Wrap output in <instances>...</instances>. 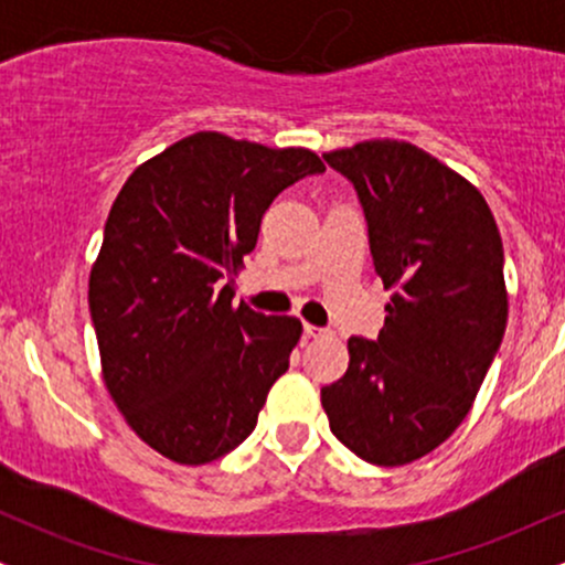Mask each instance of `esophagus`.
Listing matches in <instances>:
<instances>
[{
  "instance_id": "1",
  "label": "esophagus",
  "mask_w": 565,
  "mask_h": 565,
  "mask_svg": "<svg viewBox=\"0 0 565 565\" xmlns=\"http://www.w3.org/2000/svg\"><path fill=\"white\" fill-rule=\"evenodd\" d=\"M305 337H323L329 334V329H321V327H313V323H305Z\"/></svg>"
}]
</instances>
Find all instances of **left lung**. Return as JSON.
I'll use <instances>...</instances> for the list:
<instances>
[{
    "label": "left lung",
    "mask_w": 565,
    "mask_h": 565,
    "mask_svg": "<svg viewBox=\"0 0 565 565\" xmlns=\"http://www.w3.org/2000/svg\"><path fill=\"white\" fill-rule=\"evenodd\" d=\"M323 159L359 193L393 297L377 340H348V372L321 387V406L355 457L398 468L462 425L502 345V236L481 191L412 142L364 140Z\"/></svg>",
    "instance_id": "obj_1"
}]
</instances>
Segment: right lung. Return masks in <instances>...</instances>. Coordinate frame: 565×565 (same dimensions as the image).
<instances>
[{
  "label": "right lung",
  "instance_id": "right-lung-1",
  "mask_svg": "<svg viewBox=\"0 0 565 565\" xmlns=\"http://www.w3.org/2000/svg\"><path fill=\"white\" fill-rule=\"evenodd\" d=\"M323 170L308 148L196 132L121 185L89 270V316L114 404L172 462L236 449L289 369L302 323L233 308L231 276L270 201Z\"/></svg>",
  "mask_w": 565,
  "mask_h": 565
}]
</instances>
